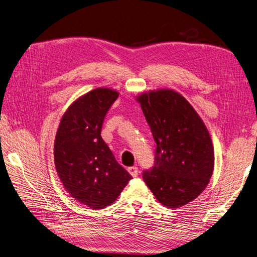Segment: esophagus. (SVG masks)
Masks as SVG:
<instances>
[{"label":"esophagus","instance_id":"34e87169","mask_svg":"<svg viewBox=\"0 0 257 257\" xmlns=\"http://www.w3.org/2000/svg\"><path fill=\"white\" fill-rule=\"evenodd\" d=\"M128 173L131 174L132 177H137L138 176V167L137 166H132V167H128Z\"/></svg>","mask_w":257,"mask_h":257}]
</instances>
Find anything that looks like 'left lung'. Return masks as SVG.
Here are the masks:
<instances>
[{
    "mask_svg": "<svg viewBox=\"0 0 257 257\" xmlns=\"http://www.w3.org/2000/svg\"><path fill=\"white\" fill-rule=\"evenodd\" d=\"M155 143L154 164L143 179L161 204L178 208L195 199L212 176L214 152L207 127L178 92L138 96Z\"/></svg>",
    "mask_w": 257,
    "mask_h": 257,
    "instance_id": "1",
    "label": "left lung"
}]
</instances>
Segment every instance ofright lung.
Returning <instances> with one entry per match:
<instances>
[{
	"mask_svg": "<svg viewBox=\"0 0 257 257\" xmlns=\"http://www.w3.org/2000/svg\"><path fill=\"white\" fill-rule=\"evenodd\" d=\"M119 93L92 90L69 106L54 141V165L71 195L93 209L118 198L132 176L115 161L100 136L107 111Z\"/></svg>",
	"mask_w": 257,
	"mask_h": 257,
	"instance_id": "1",
	"label": "right lung"
}]
</instances>
